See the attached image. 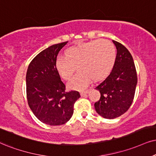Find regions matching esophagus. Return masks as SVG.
I'll return each instance as SVG.
<instances>
[{"label":"esophagus","instance_id":"obj_1","mask_svg":"<svg viewBox=\"0 0 156 156\" xmlns=\"http://www.w3.org/2000/svg\"><path fill=\"white\" fill-rule=\"evenodd\" d=\"M88 92H89V90H84V91H81L80 92V96H86V94H88Z\"/></svg>","mask_w":156,"mask_h":156}]
</instances>
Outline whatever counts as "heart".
<instances>
[{"instance_id": "b5f03b06", "label": "heart", "mask_w": 156, "mask_h": 156, "mask_svg": "<svg viewBox=\"0 0 156 156\" xmlns=\"http://www.w3.org/2000/svg\"><path fill=\"white\" fill-rule=\"evenodd\" d=\"M66 57H58L55 69L64 80L72 78L76 66L78 73L69 82L70 89L80 90L87 86L90 80H100L109 75L116 61V48L112 42L96 39L72 46L65 52Z\"/></svg>"}]
</instances>
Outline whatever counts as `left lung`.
<instances>
[{
  "label": "left lung",
  "instance_id": "8db88e82",
  "mask_svg": "<svg viewBox=\"0 0 156 156\" xmlns=\"http://www.w3.org/2000/svg\"><path fill=\"white\" fill-rule=\"evenodd\" d=\"M117 49L114 68L109 76L96 86L101 94L94 104L96 112L105 119H114L130 107L135 96L137 78L130 52L119 42L112 40Z\"/></svg>",
  "mask_w": 156,
  "mask_h": 156
}]
</instances>
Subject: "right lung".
Returning <instances> with one entry per match:
<instances>
[{"mask_svg":"<svg viewBox=\"0 0 156 156\" xmlns=\"http://www.w3.org/2000/svg\"><path fill=\"white\" fill-rule=\"evenodd\" d=\"M68 42L53 44L39 53L29 64L26 76L28 104L37 119L48 125H61L70 120L79 92H66V86L55 69L59 52Z\"/></svg>","mask_w":156,"mask_h":156,"instance_id":"obj_1","label":"right lung"}]
</instances>
